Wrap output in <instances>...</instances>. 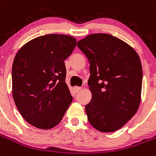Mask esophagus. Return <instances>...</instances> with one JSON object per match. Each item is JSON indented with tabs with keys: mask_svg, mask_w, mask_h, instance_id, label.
<instances>
[{
	"mask_svg": "<svg viewBox=\"0 0 156 156\" xmlns=\"http://www.w3.org/2000/svg\"><path fill=\"white\" fill-rule=\"evenodd\" d=\"M81 89H82L81 87H78V86H75V87H74V91L75 92V93H78V92H79L80 90H81Z\"/></svg>",
	"mask_w": 156,
	"mask_h": 156,
	"instance_id": "1",
	"label": "esophagus"
}]
</instances>
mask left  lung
Returning a JSON list of instances; mask_svg holds the SVG:
<instances>
[{"label":"left lung","mask_w":156,"mask_h":156,"mask_svg":"<svg viewBox=\"0 0 156 156\" xmlns=\"http://www.w3.org/2000/svg\"><path fill=\"white\" fill-rule=\"evenodd\" d=\"M90 63L88 85L91 101L86 105L89 123L101 132H114L138 110L142 66L133 48L108 34H93L78 41Z\"/></svg>","instance_id":"1"}]
</instances>
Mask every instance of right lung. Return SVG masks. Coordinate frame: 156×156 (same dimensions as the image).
Segmentation results:
<instances>
[{
	"label": "right lung",
	"mask_w": 156,
	"mask_h": 156,
	"mask_svg": "<svg viewBox=\"0 0 156 156\" xmlns=\"http://www.w3.org/2000/svg\"><path fill=\"white\" fill-rule=\"evenodd\" d=\"M76 39L47 34L24 44L15 56L12 70L15 104L26 121L42 129L58 125L73 101L67 84L64 60Z\"/></svg>",
	"instance_id": "obj_1"
}]
</instances>
